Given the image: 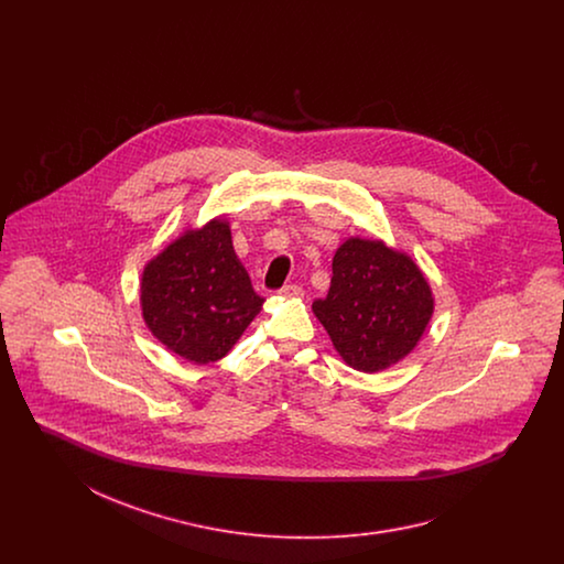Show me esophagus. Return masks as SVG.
<instances>
[{
    "instance_id": "1",
    "label": "esophagus",
    "mask_w": 564,
    "mask_h": 564,
    "mask_svg": "<svg viewBox=\"0 0 564 564\" xmlns=\"http://www.w3.org/2000/svg\"><path fill=\"white\" fill-rule=\"evenodd\" d=\"M279 295H283V297H302L304 290L300 285H285V288L279 290Z\"/></svg>"
}]
</instances>
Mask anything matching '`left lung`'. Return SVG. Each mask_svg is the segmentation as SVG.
<instances>
[{
  "mask_svg": "<svg viewBox=\"0 0 564 564\" xmlns=\"http://www.w3.org/2000/svg\"><path fill=\"white\" fill-rule=\"evenodd\" d=\"M313 313L350 368L380 372L421 340L433 295L423 272L382 241L349 239L332 262V285Z\"/></svg>",
  "mask_w": 564,
  "mask_h": 564,
  "instance_id": "left-lung-1",
  "label": "left lung"
}]
</instances>
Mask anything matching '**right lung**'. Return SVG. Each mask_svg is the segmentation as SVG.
Instances as JSON below:
<instances>
[{"instance_id":"obj_1","label":"right lung","mask_w":564,"mask_h":564,"mask_svg":"<svg viewBox=\"0 0 564 564\" xmlns=\"http://www.w3.org/2000/svg\"><path fill=\"white\" fill-rule=\"evenodd\" d=\"M262 304L224 219L182 235L141 276V311L150 332L192 364L221 359Z\"/></svg>"}]
</instances>
